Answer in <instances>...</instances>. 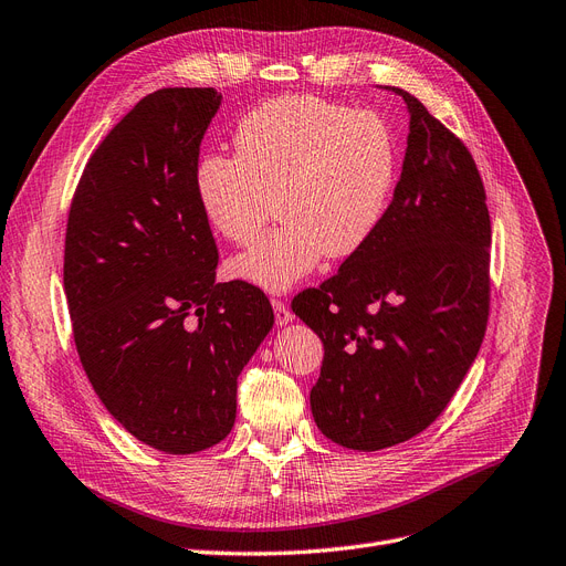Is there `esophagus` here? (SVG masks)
Returning a JSON list of instances; mask_svg holds the SVG:
<instances>
[{"label":"esophagus","instance_id":"1","mask_svg":"<svg viewBox=\"0 0 566 566\" xmlns=\"http://www.w3.org/2000/svg\"><path fill=\"white\" fill-rule=\"evenodd\" d=\"M271 306H274V315H276V323L279 325H287V323L295 321V315H292V311L285 306V302L271 300Z\"/></svg>","mask_w":566,"mask_h":566}]
</instances>
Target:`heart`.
Listing matches in <instances>:
<instances>
[{"instance_id":"b5f03b06","label":"heart","mask_w":566,"mask_h":566,"mask_svg":"<svg viewBox=\"0 0 566 566\" xmlns=\"http://www.w3.org/2000/svg\"><path fill=\"white\" fill-rule=\"evenodd\" d=\"M237 155L201 157L195 197L224 241H255L274 199L281 220L230 274L285 292L321 264L357 253L388 211L397 184L392 129L374 111L313 95L260 104L234 129Z\"/></svg>"}]
</instances>
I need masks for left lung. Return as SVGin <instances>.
Here are the masks:
<instances>
[{"label": "left lung", "mask_w": 566, "mask_h": 566, "mask_svg": "<svg viewBox=\"0 0 566 566\" xmlns=\"http://www.w3.org/2000/svg\"><path fill=\"white\" fill-rule=\"evenodd\" d=\"M399 184L374 237L321 287L292 300L325 346L311 411L353 450L390 448L432 424L485 336L490 213L467 146L413 95Z\"/></svg>", "instance_id": "8db88e82"}]
</instances>
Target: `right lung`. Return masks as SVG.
Here are the masks:
<instances>
[{
    "label": "right lung",
    "mask_w": 566,
    "mask_h": 566,
    "mask_svg": "<svg viewBox=\"0 0 566 566\" xmlns=\"http://www.w3.org/2000/svg\"><path fill=\"white\" fill-rule=\"evenodd\" d=\"M220 99L213 87L144 97L87 160L66 220L81 365L106 411L169 455L232 432L237 378L274 327L262 290L216 283L218 248L195 197Z\"/></svg>",
    "instance_id": "right-lung-1"
}]
</instances>
